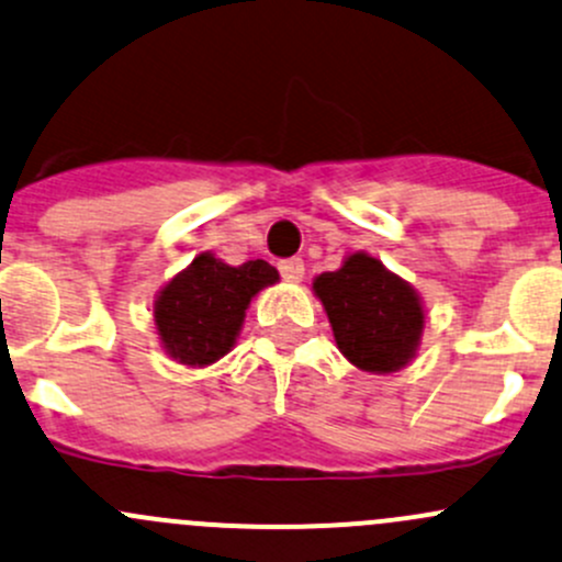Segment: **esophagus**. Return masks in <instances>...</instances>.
<instances>
[{
  "label": "esophagus",
  "instance_id": "esophagus-1",
  "mask_svg": "<svg viewBox=\"0 0 562 562\" xmlns=\"http://www.w3.org/2000/svg\"><path fill=\"white\" fill-rule=\"evenodd\" d=\"M280 274L282 280L299 282L304 277V261L301 258H285V261H280Z\"/></svg>",
  "mask_w": 562,
  "mask_h": 562
}]
</instances>
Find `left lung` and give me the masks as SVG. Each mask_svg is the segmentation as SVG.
<instances>
[{"instance_id":"obj_1","label":"left lung","mask_w":562,"mask_h":562,"mask_svg":"<svg viewBox=\"0 0 562 562\" xmlns=\"http://www.w3.org/2000/svg\"><path fill=\"white\" fill-rule=\"evenodd\" d=\"M336 345L363 371H398L415 356L423 334L417 293L376 258L356 252L339 271L315 280Z\"/></svg>"}]
</instances>
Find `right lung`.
<instances>
[{
    "mask_svg": "<svg viewBox=\"0 0 562 562\" xmlns=\"http://www.w3.org/2000/svg\"><path fill=\"white\" fill-rule=\"evenodd\" d=\"M280 280L274 266L247 261L228 266L212 252L193 258L156 301V326L164 347L186 366H206L232 350L250 299Z\"/></svg>",
    "mask_w": 562,
    "mask_h": 562,
    "instance_id": "right-lung-1",
    "label": "right lung"
}]
</instances>
